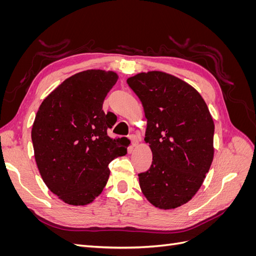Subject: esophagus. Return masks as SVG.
I'll return each instance as SVG.
<instances>
[{
	"mask_svg": "<svg viewBox=\"0 0 256 256\" xmlns=\"http://www.w3.org/2000/svg\"><path fill=\"white\" fill-rule=\"evenodd\" d=\"M129 138H130V141H131V145H132V146H136V145L138 143V138H136L134 134L129 136Z\"/></svg>",
	"mask_w": 256,
	"mask_h": 256,
	"instance_id": "esophagus-1",
	"label": "esophagus"
}]
</instances>
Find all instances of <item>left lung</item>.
<instances>
[{"label": "left lung", "instance_id": "8db88e82", "mask_svg": "<svg viewBox=\"0 0 256 256\" xmlns=\"http://www.w3.org/2000/svg\"><path fill=\"white\" fill-rule=\"evenodd\" d=\"M127 83L144 108V141L152 152L138 174L144 196L159 209L180 207L196 196L214 159V124L200 92L164 72H140Z\"/></svg>", "mask_w": 256, "mask_h": 256}]
</instances>
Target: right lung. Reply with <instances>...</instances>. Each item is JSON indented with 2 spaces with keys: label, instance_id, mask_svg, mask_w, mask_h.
<instances>
[{
  "label": "right lung",
  "instance_id": "add662e5",
  "mask_svg": "<svg viewBox=\"0 0 256 256\" xmlns=\"http://www.w3.org/2000/svg\"><path fill=\"white\" fill-rule=\"evenodd\" d=\"M118 79L88 69L69 76L44 99L32 127L34 156L48 189L68 205H88L102 192L110 162L127 154L126 138H110L115 122L102 110Z\"/></svg>",
  "mask_w": 256,
  "mask_h": 256
}]
</instances>
